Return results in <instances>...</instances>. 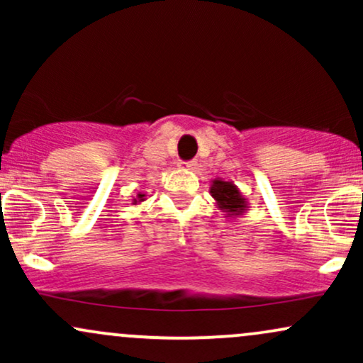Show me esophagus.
<instances>
[{
  "mask_svg": "<svg viewBox=\"0 0 363 363\" xmlns=\"http://www.w3.org/2000/svg\"><path fill=\"white\" fill-rule=\"evenodd\" d=\"M182 167L187 169V170H194L196 167H198V162L196 160H191V162H182Z\"/></svg>",
  "mask_w": 363,
  "mask_h": 363,
  "instance_id": "obj_1",
  "label": "esophagus"
}]
</instances>
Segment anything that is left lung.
<instances>
[{
    "mask_svg": "<svg viewBox=\"0 0 363 363\" xmlns=\"http://www.w3.org/2000/svg\"><path fill=\"white\" fill-rule=\"evenodd\" d=\"M210 194L213 196L215 206L222 210L227 215V218H239V216L247 213V199L234 182L216 177L210 184Z\"/></svg>",
    "mask_w": 363,
    "mask_h": 363,
    "instance_id": "8db88e82",
    "label": "left lung"
}]
</instances>
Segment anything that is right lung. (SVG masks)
<instances>
[{"label":"right lung","mask_w":363,"mask_h":363,"mask_svg":"<svg viewBox=\"0 0 363 363\" xmlns=\"http://www.w3.org/2000/svg\"><path fill=\"white\" fill-rule=\"evenodd\" d=\"M145 199H147V194L138 193V194L135 196V198H133V205H140V203H143Z\"/></svg>","instance_id":"add662e5"}]
</instances>
